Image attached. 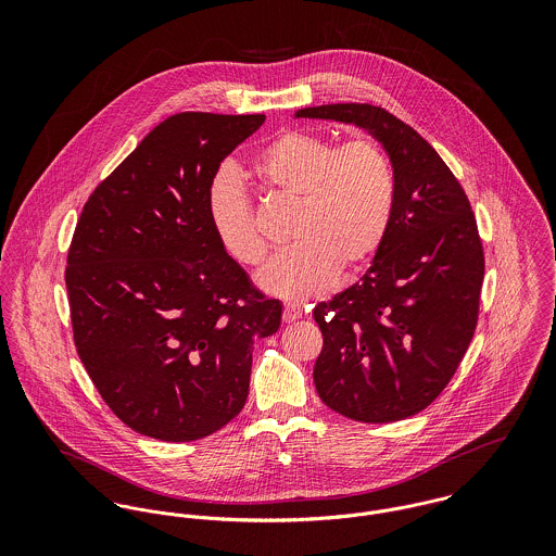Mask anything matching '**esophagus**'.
Wrapping results in <instances>:
<instances>
[{
	"label": "esophagus",
	"mask_w": 556,
	"mask_h": 556,
	"mask_svg": "<svg viewBox=\"0 0 556 556\" xmlns=\"http://www.w3.org/2000/svg\"><path fill=\"white\" fill-rule=\"evenodd\" d=\"M304 317V308L298 306V304H287L285 311H282V320L285 323H293V320H300Z\"/></svg>",
	"instance_id": "esophagus-1"
}]
</instances>
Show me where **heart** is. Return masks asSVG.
Returning <instances> with one entry per match:
<instances>
[{
    "label": "heart",
    "instance_id": "obj_1",
    "mask_svg": "<svg viewBox=\"0 0 556 556\" xmlns=\"http://www.w3.org/2000/svg\"><path fill=\"white\" fill-rule=\"evenodd\" d=\"M258 181L274 194L300 201L291 238L256 276L258 287L282 300H308L331 287L338 269L366 265L388 238L396 205V170L375 139L336 146L331 139L289 130L252 162ZM212 231L225 252L256 267L269 245L239 175L220 168L205 194Z\"/></svg>",
    "mask_w": 556,
    "mask_h": 556
}]
</instances>
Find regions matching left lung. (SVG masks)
<instances>
[{"label":"left lung","mask_w":556,"mask_h":556,"mask_svg":"<svg viewBox=\"0 0 556 556\" xmlns=\"http://www.w3.org/2000/svg\"><path fill=\"white\" fill-rule=\"evenodd\" d=\"M295 117L366 128L396 170L392 225L372 265L315 306L318 397L355 421L410 417L447 388L476 333L483 245L471 203L434 148L381 106L323 104Z\"/></svg>","instance_id":"obj_1"}]
</instances>
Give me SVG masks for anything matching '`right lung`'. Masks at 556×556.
Segmentation results:
<instances>
[{
    "label": "right lung",
    "instance_id": "obj_1",
    "mask_svg": "<svg viewBox=\"0 0 556 556\" xmlns=\"http://www.w3.org/2000/svg\"><path fill=\"white\" fill-rule=\"evenodd\" d=\"M265 115L166 117L83 205L66 289L80 362L135 432L186 443L245 404L254 340L278 331L267 300L225 252L205 194Z\"/></svg>",
    "mask_w": 556,
    "mask_h": 556
}]
</instances>
